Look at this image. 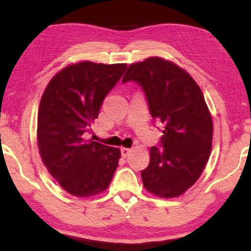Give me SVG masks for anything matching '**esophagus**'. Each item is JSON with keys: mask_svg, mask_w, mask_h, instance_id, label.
Instances as JSON below:
<instances>
[{"mask_svg": "<svg viewBox=\"0 0 251 251\" xmlns=\"http://www.w3.org/2000/svg\"><path fill=\"white\" fill-rule=\"evenodd\" d=\"M131 149H126V147H122L121 149V154H122V156L123 157H126L129 155L130 153H131Z\"/></svg>", "mask_w": 251, "mask_h": 251, "instance_id": "obj_1", "label": "esophagus"}]
</instances>
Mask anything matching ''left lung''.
<instances>
[{"instance_id":"8db88e82","label":"left lung","mask_w":251,"mask_h":251,"mask_svg":"<svg viewBox=\"0 0 251 251\" xmlns=\"http://www.w3.org/2000/svg\"><path fill=\"white\" fill-rule=\"evenodd\" d=\"M145 92L151 115L163 125L160 145L142 171L145 188L160 198L179 197L199 179L210 155L212 120L203 94L176 64L153 57L131 64L122 78Z\"/></svg>"}]
</instances>
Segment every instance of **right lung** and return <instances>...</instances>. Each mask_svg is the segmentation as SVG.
<instances>
[{"mask_svg":"<svg viewBox=\"0 0 251 251\" xmlns=\"http://www.w3.org/2000/svg\"><path fill=\"white\" fill-rule=\"evenodd\" d=\"M126 64L70 65L51 78L41 98L37 145L47 169L65 191L80 198L108 187L121 152L84 140L101 104L120 81Z\"/></svg>","mask_w":251,"mask_h":251,"instance_id":"obj_1","label":"right lung"}]
</instances>
